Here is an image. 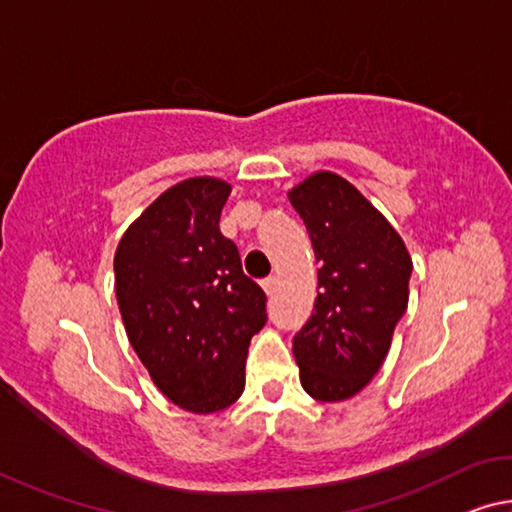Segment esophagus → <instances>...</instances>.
Returning a JSON list of instances; mask_svg holds the SVG:
<instances>
[{
    "instance_id": "34e87169",
    "label": "esophagus",
    "mask_w": 512,
    "mask_h": 512,
    "mask_svg": "<svg viewBox=\"0 0 512 512\" xmlns=\"http://www.w3.org/2000/svg\"><path fill=\"white\" fill-rule=\"evenodd\" d=\"M275 285H278V280H275L273 275H271V278H266V280L262 282V287H264V291H266V294H269V296L275 291Z\"/></svg>"
}]
</instances>
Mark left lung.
Returning a JSON list of instances; mask_svg holds the SVG:
<instances>
[{"mask_svg": "<svg viewBox=\"0 0 512 512\" xmlns=\"http://www.w3.org/2000/svg\"><path fill=\"white\" fill-rule=\"evenodd\" d=\"M289 200L319 264L314 312L294 337L300 383L316 401L351 399L387 358L408 307L412 259L399 232L344 177L321 170Z\"/></svg>", "mask_w": 512, "mask_h": 512, "instance_id": "left-lung-1", "label": "left lung"}]
</instances>
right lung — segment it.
<instances>
[{
	"label": "right lung",
	"instance_id": "1",
	"mask_svg": "<svg viewBox=\"0 0 512 512\" xmlns=\"http://www.w3.org/2000/svg\"><path fill=\"white\" fill-rule=\"evenodd\" d=\"M230 191L216 177L170 186L113 257L129 344L161 394L198 415L239 399L250 339L266 323V294L218 227Z\"/></svg>",
	"mask_w": 512,
	"mask_h": 512
}]
</instances>
